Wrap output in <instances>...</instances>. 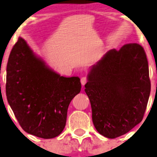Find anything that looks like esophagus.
Here are the masks:
<instances>
[{
    "instance_id": "34e87169",
    "label": "esophagus",
    "mask_w": 157,
    "mask_h": 157,
    "mask_svg": "<svg viewBox=\"0 0 157 157\" xmlns=\"http://www.w3.org/2000/svg\"><path fill=\"white\" fill-rule=\"evenodd\" d=\"M87 81H88V79L86 78V77H82V78H81V83L83 86H84L86 83H87Z\"/></svg>"
}]
</instances>
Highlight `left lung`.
I'll return each instance as SVG.
<instances>
[{"label":"left lung","instance_id":"left-lung-1","mask_svg":"<svg viewBox=\"0 0 157 157\" xmlns=\"http://www.w3.org/2000/svg\"><path fill=\"white\" fill-rule=\"evenodd\" d=\"M85 91L91 102L92 120L100 134L114 139L142 121L151 83L143 47L138 44L111 49L92 66Z\"/></svg>","mask_w":157,"mask_h":157}]
</instances>
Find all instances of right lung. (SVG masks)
Returning a JSON list of instances; mask_svg holds the SVG:
<instances>
[{
    "instance_id": "right-lung-1",
    "label": "right lung",
    "mask_w": 157,
    "mask_h": 157,
    "mask_svg": "<svg viewBox=\"0 0 157 157\" xmlns=\"http://www.w3.org/2000/svg\"><path fill=\"white\" fill-rule=\"evenodd\" d=\"M81 89L78 77L61 76L18 38L8 59L6 90L25 132L43 139L59 136L66 126L70 102Z\"/></svg>"
}]
</instances>
